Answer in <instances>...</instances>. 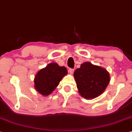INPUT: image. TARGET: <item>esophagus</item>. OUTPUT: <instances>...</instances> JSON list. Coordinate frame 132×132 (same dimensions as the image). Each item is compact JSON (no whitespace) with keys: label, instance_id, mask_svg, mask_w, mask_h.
I'll return each instance as SVG.
<instances>
[{"label":"esophagus","instance_id":"1","mask_svg":"<svg viewBox=\"0 0 132 132\" xmlns=\"http://www.w3.org/2000/svg\"><path fill=\"white\" fill-rule=\"evenodd\" d=\"M74 71V69H73V68H69V70H68V72H69L70 74H71L73 73Z\"/></svg>","mask_w":132,"mask_h":132}]
</instances>
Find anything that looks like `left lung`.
<instances>
[{
    "instance_id": "8db88e82",
    "label": "left lung",
    "mask_w": 132,
    "mask_h": 132,
    "mask_svg": "<svg viewBox=\"0 0 132 132\" xmlns=\"http://www.w3.org/2000/svg\"><path fill=\"white\" fill-rule=\"evenodd\" d=\"M80 95L85 99L96 98L105 90L110 82V74L105 69L90 62L82 64L74 72Z\"/></svg>"
}]
</instances>
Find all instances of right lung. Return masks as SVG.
<instances>
[{
	"mask_svg": "<svg viewBox=\"0 0 132 132\" xmlns=\"http://www.w3.org/2000/svg\"><path fill=\"white\" fill-rule=\"evenodd\" d=\"M67 74V70L65 67L59 66L55 62L51 63L36 75L34 84L36 90L42 95H49Z\"/></svg>",
	"mask_w": 132,
	"mask_h": 132,
	"instance_id": "right-lung-1",
	"label": "right lung"
}]
</instances>
